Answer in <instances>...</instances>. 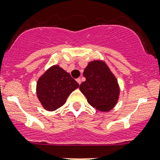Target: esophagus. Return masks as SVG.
<instances>
[{"instance_id": "1", "label": "esophagus", "mask_w": 160, "mask_h": 160, "mask_svg": "<svg viewBox=\"0 0 160 160\" xmlns=\"http://www.w3.org/2000/svg\"><path fill=\"white\" fill-rule=\"evenodd\" d=\"M77 83H79V84H80V83H81V80H80V78L77 79Z\"/></svg>"}]
</instances>
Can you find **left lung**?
Returning a JSON list of instances; mask_svg holds the SVG:
<instances>
[{"label": "left lung", "mask_w": 160, "mask_h": 160, "mask_svg": "<svg viewBox=\"0 0 160 160\" xmlns=\"http://www.w3.org/2000/svg\"><path fill=\"white\" fill-rule=\"evenodd\" d=\"M83 75L86 80L80 84V90L88 103L99 111L111 110L117 103L120 90L107 64L101 61L89 62Z\"/></svg>", "instance_id": "1"}]
</instances>
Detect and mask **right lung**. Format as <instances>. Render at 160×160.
Wrapping results in <instances>:
<instances>
[{
  "label": "right lung",
  "instance_id": "right-lung-1",
  "mask_svg": "<svg viewBox=\"0 0 160 160\" xmlns=\"http://www.w3.org/2000/svg\"><path fill=\"white\" fill-rule=\"evenodd\" d=\"M79 83L69 73L58 65H53L38 79L36 92L42 107L49 111L62 107Z\"/></svg>",
  "mask_w": 160,
  "mask_h": 160
}]
</instances>
